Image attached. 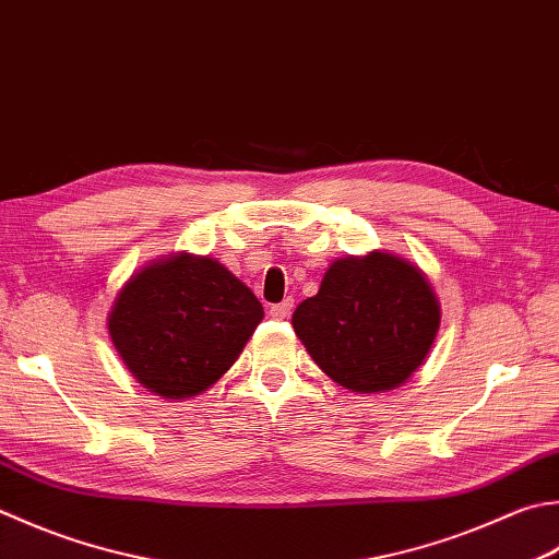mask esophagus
Wrapping results in <instances>:
<instances>
[{"label": "esophagus", "mask_w": 559, "mask_h": 559, "mask_svg": "<svg viewBox=\"0 0 559 559\" xmlns=\"http://www.w3.org/2000/svg\"><path fill=\"white\" fill-rule=\"evenodd\" d=\"M290 312H293V300H283L271 308L273 320H286V317H290Z\"/></svg>", "instance_id": "obj_1"}]
</instances>
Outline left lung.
<instances>
[{
	"mask_svg": "<svg viewBox=\"0 0 559 559\" xmlns=\"http://www.w3.org/2000/svg\"><path fill=\"white\" fill-rule=\"evenodd\" d=\"M441 326L426 273L390 251L332 261L320 290L293 312V330L322 373L356 395L404 385Z\"/></svg>",
	"mask_w": 559,
	"mask_h": 559,
	"instance_id": "1",
	"label": "left lung"
}]
</instances>
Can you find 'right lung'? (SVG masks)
I'll return each instance as SVG.
<instances>
[{
  "mask_svg": "<svg viewBox=\"0 0 559 559\" xmlns=\"http://www.w3.org/2000/svg\"><path fill=\"white\" fill-rule=\"evenodd\" d=\"M264 320V308L211 257L167 254L130 276L108 310V336L142 388L164 400L213 388Z\"/></svg>",
  "mask_w": 559,
  "mask_h": 559,
  "instance_id": "1",
  "label": "right lung"
}]
</instances>
